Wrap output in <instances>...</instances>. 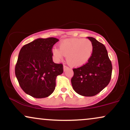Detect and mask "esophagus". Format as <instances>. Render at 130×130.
I'll list each match as a JSON object with an SVG mask.
<instances>
[{"label": "esophagus", "instance_id": "obj_1", "mask_svg": "<svg viewBox=\"0 0 130 130\" xmlns=\"http://www.w3.org/2000/svg\"><path fill=\"white\" fill-rule=\"evenodd\" d=\"M68 69H69V67L66 66V65H64V66H63V70H64V71H66V70H68Z\"/></svg>", "mask_w": 130, "mask_h": 130}]
</instances>
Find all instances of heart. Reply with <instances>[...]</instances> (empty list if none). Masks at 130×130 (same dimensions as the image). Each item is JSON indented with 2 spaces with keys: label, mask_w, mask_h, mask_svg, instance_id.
I'll list each match as a JSON object with an SVG mask.
<instances>
[{
  "label": "heart",
  "mask_w": 130,
  "mask_h": 130,
  "mask_svg": "<svg viewBox=\"0 0 130 130\" xmlns=\"http://www.w3.org/2000/svg\"><path fill=\"white\" fill-rule=\"evenodd\" d=\"M93 50V44L90 40L72 38L62 40L59 44V49H53V54L57 60H60L65 56L68 64L73 67H79L90 59Z\"/></svg>",
  "instance_id": "obj_1"
}]
</instances>
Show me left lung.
Segmentation results:
<instances>
[{"label":"left lung","instance_id":"obj_1","mask_svg":"<svg viewBox=\"0 0 130 130\" xmlns=\"http://www.w3.org/2000/svg\"><path fill=\"white\" fill-rule=\"evenodd\" d=\"M93 44L92 56L83 66L73 68L71 84L77 93L85 96H95L104 89L111 79V61L104 45L93 37H88Z\"/></svg>","mask_w":130,"mask_h":130}]
</instances>
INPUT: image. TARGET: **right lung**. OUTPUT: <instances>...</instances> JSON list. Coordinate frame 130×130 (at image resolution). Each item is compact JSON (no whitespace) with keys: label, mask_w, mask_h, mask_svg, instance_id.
<instances>
[{"label":"right lung","mask_w":130,"mask_h":130,"mask_svg":"<svg viewBox=\"0 0 130 130\" xmlns=\"http://www.w3.org/2000/svg\"><path fill=\"white\" fill-rule=\"evenodd\" d=\"M59 39L38 38L22 46L15 66L20 87L32 97L43 98L53 93L56 79L63 72L62 63L53 60V47Z\"/></svg>","instance_id":"right-lung-1"}]
</instances>
